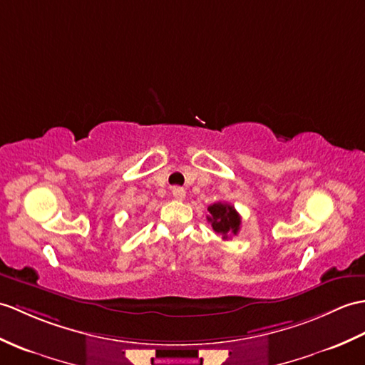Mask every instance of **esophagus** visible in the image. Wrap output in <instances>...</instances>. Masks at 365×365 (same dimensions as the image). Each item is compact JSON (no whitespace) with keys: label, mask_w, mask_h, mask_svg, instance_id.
<instances>
[{"label":"esophagus","mask_w":365,"mask_h":365,"mask_svg":"<svg viewBox=\"0 0 365 365\" xmlns=\"http://www.w3.org/2000/svg\"><path fill=\"white\" fill-rule=\"evenodd\" d=\"M173 196L177 200H183L185 196H186V191L183 188H180V186H174V188H173Z\"/></svg>","instance_id":"obj_1"}]
</instances>
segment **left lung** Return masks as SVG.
Listing matches in <instances>:
<instances>
[{
    "mask_svg": "<svg viewBox=\"0 0 365 365\" xmlns=\"http://www.w3.org/2000/svg\"><path fill=\"white\" fill-rule=\"evenodd\" d=\"M208 222H211V227H213L216 233L222 235L224 240H228L230 235H238L241 227V216L230 203L216 202L208 207Z\"/></svg>",
    "mask_w": 365,
    "mask_h": 365,
    "instance_id": "8db88e82",
    "label": "left lung"
}]
</instances>
